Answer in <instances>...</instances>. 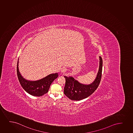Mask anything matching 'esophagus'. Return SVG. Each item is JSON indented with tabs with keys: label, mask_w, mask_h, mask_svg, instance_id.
Masks as SVG:
<instances>
[{
	"label": "esophagus",
	"mask_w": 133,
	"mask_h": 133,
	"mask_svg": "<svg viewBox=\"0 0 133 133\" xmlns=\"http://www.w3.org/2000/svg\"><path fill=\"white\" fill-rule=\"evenodd\" d=\"M66 68H62V69H61V71L62 73H64L65 72H66Z\"/></svg>",
	"instance_id": "1"
}]
</instances>
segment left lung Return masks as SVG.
<instances>
[{
  "instance_id": "obj_1",
  "label": "left lung",
  "mask_w": 133,
  "mask_h": 133,
  "mask_svg": "<svg viewBox=\"0 0 133 133\" xmlns=\"http://www.w3.org/2000/svg\"><path fill=\"white\" fill-rule=\"evenodd\" d=\"M99 66L98 73L94 81L90 84H81L72 76H64L66 83L64 94L71 100L79 101L87 98L96 90L101 81L103 68V60L99 56Z\"/></svg>"
}]
</instances>
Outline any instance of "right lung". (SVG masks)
<instances>
[{
	"instance_id": "right-lung-1",
	"label": "right lung",
	"mask_w": 133,
	"mask_h": 133,
	"mask_svg": "<svg viewBox=\"0 0 133 133\" xmlns=\"http://www.w3.org/2000/svg\"><path fill=\"white\" fill-rule=\"evenodd\" d=\"M18 64L19 58L17 64V74L19 81L23 89L32 96L40 97L46 94L51 84L58 76V73H56L49 74L39 80L29 81L22 76L19 70Z\"/></svg>"
}]
</instances>
